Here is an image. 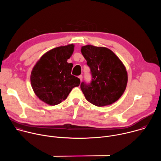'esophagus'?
Returning <instances> with one entry per match:
<instances>
[{
    "label": "esophagus",
    "mask_w": 161,
    "mask_h": 161,
    "mask_svg": "<svg viewBox=\"0 0 161 161\" xmlns=\"http://www.w3.org/2000/svg\"><path fill=\"white\" fill-rule=\"evenodd\" d=\"M78 78H80V81H81V80H82V78H83V76L82 75H80L79 76H78Z\"/></svg>",
    "instance_id": "1"
}]
</instances>
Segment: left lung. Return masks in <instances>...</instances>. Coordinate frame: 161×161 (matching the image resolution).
I'll return each mask as SVG.
<instances>
[{
  "label": "left lung",
  "instance_id": "left-lung-1",
  "mask_svg": "<svg viewBox=\"0 0 161 161\" xmlns=\"http://www.w3.org/2000/svg\"><path fill=\"white\" fill-rule=\"evenodd\" d=\"M81 53L90 67V83H81L86 99L97 106H104L117 101L123 94L127 83L124 65L111 50L105 47L86 45Z\"/></svg>",
  "mask_w": 161,
  "mask_h": 161
}]
</instances>
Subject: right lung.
Listing matches in <instances>:
<instances>
[{
    "label": "right lung",
    "instance_id": "1",
    "mask_svg": "<svg viewBox=\"0 0 161 161\" xmlns=\"http://www.w3.org/2000/svg\"><path fill=\"white\" fill-rule=\"evenodd\" d=\"M73 51V44L53 48L43 55L34 67L32 87L43 102L52 106L60 104L80 84V80L71 75L73 64L67 62Z\"/></svg>",
    "mask_w": 161,
    "mask_h": 161
}]
</instances>
